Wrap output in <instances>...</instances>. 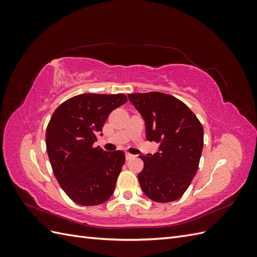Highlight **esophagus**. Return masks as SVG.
<instances>
[{
    "mask_svg": "<svg viewBox=\"0 0 257 257\" xmlns=\"http://www.w3.org/2000/svg\"><path fill=\"white\" fill-rule=\"evenodd\" d=\"M132 158H133V154H131V153H128V152L125 153V159H126V161L131 160Z\"/></svg>",
    "mask_w": 257,
    "mask_h": 257,
    "instance_id": "34e87169",
    "label": "esophagus"
}]
</instances>
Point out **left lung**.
I'll list each match as a JSON object with an SVG mask.
<instances>
[{
    "mask_svg": "<svg viewBox=\"0 0 257 257\" xmlns=\"http://www.w3.org/2000/svg\"><path fill=\"white\" fill-rule=\"evenodd\" d=\"M142 114L147 141L159 143V152L141 155L138 180L146 196L157 203L180 198L195 176L204 147V128L180 99L161 92L128 94Z\"/></svg>",
    "mask_w": 257,
    "mask_h": 257,
    "instance_id": "left-lung-1",
    "label": "left lung"
}]
</instances>
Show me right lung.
I'll list each match as a JSON object with an SVG mask.
<instances>
[{"mask_svg":"<svg viewBox=\"0 0 257 257\" xmlns=\"http://www.w3.org/2000/svg\"><path fill=\"white\" fill-rule=\"evenodd\" d=\"M124 94L84 93L62 103L46 131V147L59 184L76 204L96 206L110 198L125 161L123 151L93 147Z\"/></svg>","mask_w":257,"mask_h":257,"instance_id":"1","label":"right lung"}]
</instances>
